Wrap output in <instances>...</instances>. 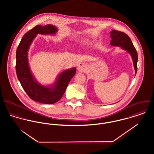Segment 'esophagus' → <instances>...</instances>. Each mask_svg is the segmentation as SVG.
Segmentation results:
<instances>
[{"label":"esophagus","mask_w":154,"mask_h":154,"mask_svg":"<svg viewBox=\"0 0 154 154\" xmlns=\"http://www.w3.org/2000/svg\"><path fill=\"white\" fill-rule=\"evenodd\" d=\"M86 67H87L86 64L85 63H84V62H80L77 65L78 70H81V71H84V70H85Z\"/></svg>","instance_id":"esophagus-1"}]
</instances>
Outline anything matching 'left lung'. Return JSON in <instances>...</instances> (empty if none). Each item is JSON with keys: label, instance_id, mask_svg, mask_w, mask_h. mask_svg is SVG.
Masks as SVG:
<instances>
[{"label": "left lung", "instance_id": "1", "mask_svg": "<svg viewBox=\"0 0 154 154\" xmlns=\"http://www.w3.org/2000/svg\"><path fill=\"white\" fill-rule=\"evenodd\" d=\"M110 37L111 38L110 45L112 46L120 47L122 49L127 51L131 55L136 75L137 70V53L132 43L130 37L125 33L116 30H112L110 32Z\"/></svg>", "mask_w": 154, "mask_h": 154}]
</instances>
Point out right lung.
<instances>
[{
    "label": "right lung",
    "mask_w": 154,
    "mask_h": 154,
    "mask_svg": "<svg viewBox=\"0 0 154 154\" xmlns=\"http://www.w3.org/2000/svg\"><path fill=\"white\" fill-rule=\"evenodd\" d=\"M57 31V27L51 24L35 26L23 36L16 53V72L22 88L32 100L45 104H54L60 100L70 81L75 75L76 68L63 70L58 75L53 85L44 86L35 80L31 72L28 60V51L38 34L54 35Z\"/></svg>",
    "instance_id": "add662e5"
}]
</instances>
